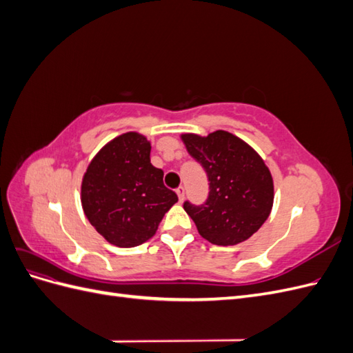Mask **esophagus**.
<instances>
[{"label": "esophagus", "mask_w": 353, "mask_h": 353, "mask_svg": "<svg viewBox=\"0 0 353 353\" xmlns=\"http://www.w3.org/2000/svg\"><path fill=\"white\" fill-rule=\"evenodd\" d=\"M175 193L178 194V199H179V201H183L184 200V196H185V188L181 185V187H178L176 190H175Z\"/></svg>", "instance_id": "1"}]
</instances>
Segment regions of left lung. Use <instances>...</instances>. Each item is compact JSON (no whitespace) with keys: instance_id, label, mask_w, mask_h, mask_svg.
<instances>
[{"instance_id":"left-lung-1","label":"left lung","mask_w":353,"mask_h":353,"mask_svg":"<svg viewBox=\"0 0 353 353\" xmlns=\"http://www.w3.org/2000/svg\"><path fill=\"white\" fill-rule=\"evenodd\" d=\"M181 138L209 181L203 205L184 201L200 236L216 245H234L252 237L270 216L274 201L272 176L261 156L227 131Z\"/></svg>"}]
</instances>
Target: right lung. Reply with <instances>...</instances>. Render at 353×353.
I'll use <instances>...</instances> for the list:
<instances>
[{
  "instance_id": "right-lung-1",
  "label": "right lung",
  "mask_w": 353,
  "mask_h": 353,
  "mask_svg": "<svg viewBox=\"0 0 353 353\" xmlns=\"http://www.w3.org/2000/svg\"><path fill=\"white\" fill-rule=\"evenodd\" d=\"M152 145L137 132L122 134L92 159L82 179L85 216L109 243L135 248L150 237L178 201L150 163Z\"/></svg>"
}]
</instances>
